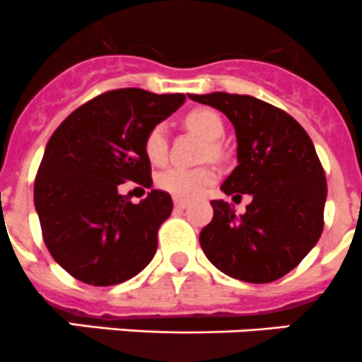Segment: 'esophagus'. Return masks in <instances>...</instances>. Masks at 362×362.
Returning a JSON list of instances; mask_svg holds the SVG:
<instances>
[{
	"mask_svg": "<svg viewBox=\"0 0 362 362\" xmlns=\"http://www.w3.org/2000/svg\"><path fill=\"white\" fill-rule=\"evenodd\" d=\"M188 200H185V199H174V207H176V209H186V207H188Z\"/></svg>",
	"mask_w": 362,
	"mask_h": 362,
	"instance_id": "1",
	"label": "esophagus"
}]
</instances>
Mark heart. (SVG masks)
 <instances>
[{"label": "heart", "instance_id": "heart-1", "mask_svg": "<svg viewBox=\"0 0 362 362\" xmlns=\"http://www.w3.org/2000/svg\"><path fill=\"white\" fill-rule=\"evenodd\" d=\"M186 128L199 134L207 144V149L213 156L220 155V146L216 142L221 141L225 134L223 121H221L220 114L214 112L213 109H206V107H199V109L189 110L182 119ZM144 151L149 162L160 163L165 162L167 158V135L165 128L162 124H155L149 128V132L144 137ZM214 170L211 167H195V169H186V167H170V169L163 170L156 182L162 189L169 192L170 195L177 197V199H193L199 197L204 189L214 182Z\"/></svg>", "mask_w": 362, "mask_h": 362}]
</instances>
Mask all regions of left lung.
Segmentation results:
<instances>
[{
    "label": "left lung",
    "mask_w": 362,
    "mask_h": 362,
    "mask_svg": "<svg viewBox=\"0 0 362 362\" xmlns=\"http://www.w3.org/2000/svg\"><path fill=\"white\" fill-rule=\"evenodd\" d=\"M221 110L238 135V162L221 185L227 195H252L246 213L211 200L213 220L200 246L221 273L269 284L291 273L324 230L325 173L306 130L285 110L250 95H188Z\"/></svg>",
    "instance_id": "obj_1"
}]
</instances>
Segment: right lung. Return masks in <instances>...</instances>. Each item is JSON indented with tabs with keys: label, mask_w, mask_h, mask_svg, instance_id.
Wrapping results in <instances>:
<instances>
[{
	"label": "right lung",
	"mask_w": 362,
	"mask_h": 362,
	"mask_svg": "<svg viewBox=\"0 0 362 362\" xmlns=\"http://www.w3.org/2000/svg\"><path fill=\"white\" fill-rule=\"evenodd\" d=\"M182 102V93L112 89L82 103L49 139L35 177V207L45 246L68 274L109 287L151 262L173 199L151 189L134 204L119 185H151L144 137Z\"/></svg>",
	"instance_id": "1"
}]
</instances>
